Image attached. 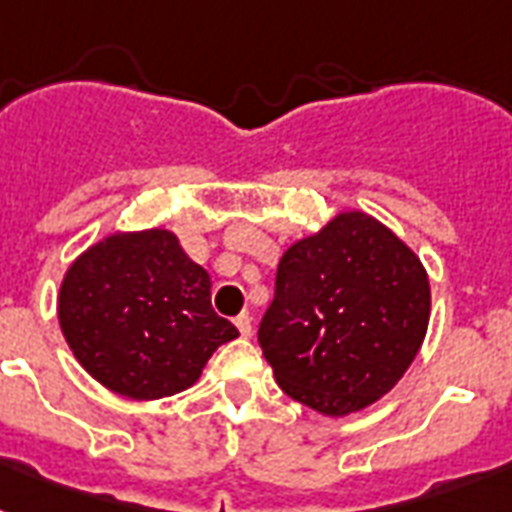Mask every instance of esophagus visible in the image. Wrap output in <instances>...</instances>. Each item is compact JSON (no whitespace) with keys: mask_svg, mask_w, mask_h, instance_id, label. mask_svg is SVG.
<instances>
[{"mask_svg":"<svg viewBox=\"0 0 512 512\" xmlns=\"http://www.w3.org/2000/svg\"><path fill=\"white\" fill-rule=\"evenodd\" d=\"M233 324H236V329H239V332H241V335H244V337L252 335V316H249L247 311L239 313V316H236V321H233Z\"/></svg>","mask_w":512,"mask_h":512,"instance_id":"obj_1","label":"esophagus"}]
</instances>
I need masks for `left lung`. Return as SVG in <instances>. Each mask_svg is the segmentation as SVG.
<instances>
[{
    "instance_id": "8db88e82",
    "label": "left lung",
    "mask_w": 512,
    "mask_h": 512,
    "mask_svg": "<svg viewBox=\"0 0 512 512\" xmlns=\"http://www.w3.org/2000/svg\"><path fill=\"white\" fill-rule=\"evenodd\" d=\"M430 319L420 257L366 212H340L281 255L257 340L289 398L327 417L374 404L417 356Z\"/></svg>"
}]
</instances>
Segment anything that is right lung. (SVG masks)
<instances>
[{
  "instance_id": "obj_1",
  "label": "right lung",
  "mask_w": 512,
  "mask_h": 512,
  "mask_svg": "<svg viewBox=\"0 0 512 512\" xmlns=\"http://www.w3.org/2000/svg\"><path fill=\"white\" fill-rule=\"evenodd\" d=\"M209 273L164 228L111 233L71 263L58 295L68 348L135 401L175 396L239 329L212 311Z\"/></svg>"
}]
</instances>
